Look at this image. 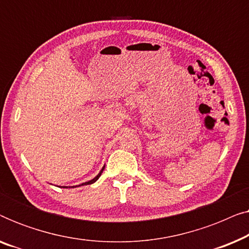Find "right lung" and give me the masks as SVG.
Listing matches in <instances>:
<instances>
[{
  "label": "right lung",
  "instance_id": "add662e5",
  "mask_svg": "<svg viewBox=\"0 0 249 249\" xmlns=\"http://www.w3.org/2000/svg\"><path fill=\"white\" fill-rule=\"evenodd\" d=\"M103 170H104V168L101 170V172H100V173H98V175H97L96 177H95V178H94L93 180H90V181H87V182H85V183H83V185H90V183H93V182H95V181H96V180H97V179H98V178H100V177H101V175H102V172H103ZM83 185H81V186H83Z\"/></svg>",
  "mask_w": 249,
  "mask_h": 249
}]
</instances>
